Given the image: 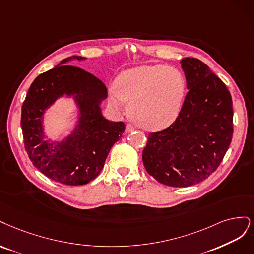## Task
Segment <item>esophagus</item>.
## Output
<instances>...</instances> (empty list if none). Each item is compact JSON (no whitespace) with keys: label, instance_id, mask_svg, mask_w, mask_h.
I'll use <instances>...</instances> for the list:
<instances>
[{"label":"esophagus","instance_id":"34e87169","mask_svg":"<svg viewBox=\"0 0 254 254\" xmlns=\"http://www.w3.org/2000/svg\"><path fill=\"white\" fill-rule=\"evenodd\" d=\"M134 129H135V127H134V126L127 125V127H126V132H127V133H129V132H132V130H134Z\"/></svg>","mask_w":254,"mask_h":254}]
</instances>
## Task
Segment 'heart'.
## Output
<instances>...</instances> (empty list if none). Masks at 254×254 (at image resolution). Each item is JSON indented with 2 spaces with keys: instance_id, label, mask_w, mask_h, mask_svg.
I'll list each match as a JSON object with an SVG mask.
<instances>
[{
  "instance_id": "obj_1",
  "label": "heart",
  "mask_w": 254,
  "mask_h": 254,
  "mask_svg": "<svg viewBox=\"0 0 254 254\" xmlns=\"http://www.w3.org/2000/svg\"><path fill=\"white\" fill-rule=\"evenodd\" d=\"M186 83L182 73L165 65H142L122 71L110 88L109 101L122 111L129 101L127 114L145 129L170 127L182 111Z\"/></svg>"
}]
</instances>
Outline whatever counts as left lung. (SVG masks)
Wrapping results in <instances>:
<instances>
[{
    "mask_svg": "<svg viewBox=\"0 0 254 254\" xmlns=\"http://www.w3.org/2000/svg\"><path fill=\"white\" fill-rule=\"evenodd\" d=\"M188 92L178 117L168 128L151 133L142 152L145 170L170 187H190L217 169L233 135L232 98L208 65L181 60Z\"/></svg>",
    "mask_w": 254,
    "mask_h": 254,
    "instance_id": "obj_1",
    "label": "left lung"
}]
</instances>
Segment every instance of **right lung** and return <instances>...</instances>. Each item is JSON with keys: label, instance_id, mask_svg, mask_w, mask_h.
<instances>
[{"label": "right lung", "instance_id": "right-lung-1", "mask_svg": "<svg viewBox=\"0 0 254 254\" xmlns=\"http://www.w3.org/2000/svg\"><path fill=\"white\" fill-rule=\"evenodd\" d=\"M86 58L71 56L55 68L39 75L31 83L22 106L21 127L28 156L39 171L55 182L81 186L95 179L106 157L124 134L122 121L102 115L108 89L101 80L71 65ZM71 99L77 108L75 125L61 141L45 133V114L57 100Z\"/></svg>", "mask_w": 254, "mask_h": 254}]
</instances>
